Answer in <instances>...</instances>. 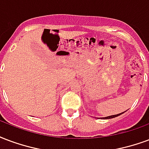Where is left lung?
Returning a JSON list of instances; mask_svg holds the SVG:
<instances>
[{
  "label": "left lung",
  "mask_w": 149,
  "mask_h": 149,
  "mask_svg": "<svg viewBox=\"0 0 149 149\" xmlns=\"http://www.w3.org/2000/svg\"><path fill=\"white\" fill-rule=\"evenodd\" d=\"M124 113V112H122V113H120V114H114V115H111V116H107V117H105V118H102L103 119H110V118H115V117H118Z\"/></svg>",
  "instance_id": "left-lung-1"
}]
</instances>
